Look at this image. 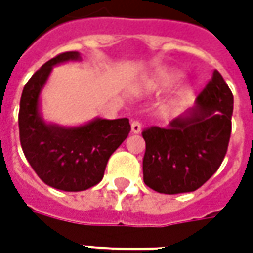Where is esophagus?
<instances>
[{"mask_svg":"<svg viewBox=\"0 0 253 253\" xmlns=\"http://www.w3.org/2000/svg\"><path fill=\"white\" fill-rule=\"evenodd\" d=\"M131 131L133 133H139L142 131V125L139 121H132L131 122Z\"/></svg>","mask_w":253,"mask_h":253,"instance_id":"1","label":"esophagus"}]
</instances>
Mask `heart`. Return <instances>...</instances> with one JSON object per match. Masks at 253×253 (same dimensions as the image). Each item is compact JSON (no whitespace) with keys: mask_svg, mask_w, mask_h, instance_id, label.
<instances>
[{"mask_svg":"<svg viewBox=\"0 0 253 253\" xmlns=\"http://www.w3.org/2000/svg\"><path fill=\"white\" fill-rule=\"evenodd\" d=\"M183 74L176 70H161L156 74H153L152 77L146 79L143 83H142V88L145 91L149 92H158V91H165V90H169L171 87H174L176 84L180 83ZM191 98V90L190 88H184L183 91L179 94V98H177V104H183V102H187Z\"/></svg>","mask_w":253,"mask_h":253,"instance_id":"1","label":"heart"}]
</instances>
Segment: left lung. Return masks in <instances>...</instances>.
Returning <instances> with one entry per match:
<instances>
[{"label": "left lung", "mask_w": 253, "mask_h": 253, "mask_svg": "<svg viewBox=\"0 0 253 253\" xmlns=\"http://www.w3.org/2000/svg\"><path fill=\"white\" fill-rule=\"evenodd\" d=\"M232 108V92L218 70H214L194 108L174 118L166 128L143 129L145 184L163 194L201 187L225 158Z\"/></svg>", "instance_id": "left-lung-1"}]
</instances>
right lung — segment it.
Wrapping results in <instances>:
<instances>
[{
    "mask_svg": "<svg viewBox=\"0 0 253 253\" xmlns=\"http://www.w3.org/2000/svg\"><path fill=\"white\" fill-rule=\"evenodd\" d=\"M80 60L79 52L50 59L25 84L19 104V139L25 158L47 186L83 191L98 184L107 162L131 131L128 118H97L82 126L46 124L39 112V95L53 66Z\"/></svg>",
    "mask_w": 253,
    "mask_h": 253,
    "instance_id": "right-lung-1",
    "label": "right lung"
}]
</instances>
